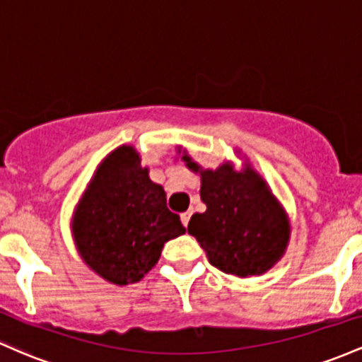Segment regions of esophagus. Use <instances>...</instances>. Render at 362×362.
<instances>
[{
  "mask_svg": "<svg viewBox=\"0 0 362 362\" xmlns=\"http://www.w3.org/2000/svg\"><path fill=\"white\" fill-rule=\"evenodd\" d=\"M192 210H188V212H182L181 214V222H182V226H188V222H189V217H192Z\"/></svg>",
  "mask_w": 362,
  "mask_h": 362,
  "instance_id": "1",
  "label": "esophagus"
}]
</instances>
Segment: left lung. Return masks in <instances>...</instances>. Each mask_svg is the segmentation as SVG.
Here are the masks:
<instances>
[{"instance_id":"8db88e82","label":"left lung","mask_w":362,"mask_h":362,"mask_svg":"<svg viewBox=\"0 0 362 362\" xmlns=\"http://www.w3.org/2000/svg\"><path fill=\"white\" fill-rule=\"evenodd\" d=\"M181 160L200 174L206 210L193 215L188 233L200 243L209 262L239 279L269 272L291 239L289 215L269 182L247 160L241 170L229 160L217 169H203L186 150Z\"/></svg>"}]
</instances>
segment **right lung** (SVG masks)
<instances>
[{
  "mask_svg": "<svg viewBox=\"0 0 362 362\" xmlns=\"http://www.w3.org/2000/svg\"><path fill=\"white\" fill-rule=\"evenodd\" d=\"M165 202L133 145L109 152L73 210L71 234L85 265L116 286L144 279L165 243L186 230Z\"/></svg>",
  "mask_w": 362,
  "mask_h": 362,
  "instance_id": "obj_1",
  "label": "right lung"
}]
</instances>
